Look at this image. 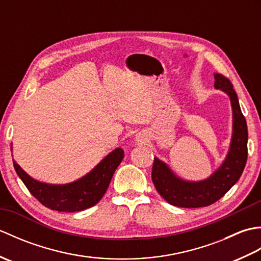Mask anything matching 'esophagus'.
<instances>
[{"instance_id":"1","label":"esophagus","mask_w":261,"mask_h":261,"mask_svg":"<svg viewBox=\"0 0 261 261\" xmlns=\"http://www.w3.org/2000/svg\"><path fill=\"white\" fill-rule=\"evenodd\" d=\"M140 135H139V136H138V137H137V139H138V141H141V140H142V136L141 137H140Z\"/></svg>"}]
</instances>
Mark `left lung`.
Listing matches in <instances>:
<instances>
[{
	"instance_id": "8db88e82",
	"label": "left lung",
	"mask_w": 261,
	"mask_h": 261,
	"mask_svg": "<svg viewBox=\"0 0 261 261\" xmlns=\"http://www.w3.org/2000/svg\"><path fill=\"white\" fill-rule=\"evenodd\" d=\"M214 86L230 96L233 111V134L230 151L222 166L202 181H185L176 177L167 165L158 158L153 159L151 178L157 192L169 204L179 207L195 208L215 203L222 197L240 178L248 157V127L243 116L239 99L233 85L228 77L214 74Z\"/></svg>"
}]
</instances>
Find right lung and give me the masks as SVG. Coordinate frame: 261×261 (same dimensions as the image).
<instances>
[{
	"label": "right lung",
	"instance_id": "1",
	"mask_svg": "<svg viewBox=\"0 0 261 261\" xmlns=\"http://www.w3.org/2000/svg\"><path fill=\"white\" fill-rule=\"evenodd\" d=\"M124 157L121 148L108 154L83 178L66 185H50L31 178L13 160L21 180L39 202L58 212H79L98 203L107 192L115 169Z\"/></svg>",
	"mask_w": 261,
	"mask_h": 261
}]
</instances>
